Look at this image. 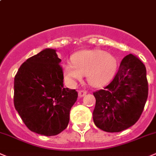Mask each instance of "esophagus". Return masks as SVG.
<instances>
[{
  "label": "esophagus",
  "instance_id": "34e87169",
  "mask_svg": "<svg viewBox=\"0 0 156 156\" xmlns=\"http://www.w3.org/2000/svg\"><path fill=\"white\" fill-rule=\"evenodd\" d=\"M86 94H87V91H84V90H81V91H78V96H79L80 98H82L83 96H85Z\"/></svg>",
  "mask_w": 156,
  "mask_h": 156
}]
</instances>
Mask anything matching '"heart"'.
Instances as JSON below:
<instances>
[{"instance_id":"1","label":"heart","mask_w":156,"mask_h":156,"mask_svg":"<svg viewBox=\"0 0 156 156\" xmlns=\"http://www.w3.org/2000/svg\"><path fill=\"white\" fill-rule=\"evenodd\" d=\"M71 63L64 66L67 79L73 83L85 75L88 84L94 87L106 84L116 68L115 58L101 50L80 51L72 56Z\"/></svg>"}]
</instances>
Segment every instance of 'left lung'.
I'll return each instance as SVG.
<instances>
[{
    "mask_svg": "<svg viewBox=\"0 0 156 156\" xmlns=\"http://www.w3.org/2000/svg\"><path fill=\"white\" fill-rule=\"evenodd\" d=\"M148 93L145 65L135 55H126L110 84L93 93L96 99L94 125L107 132H119L131 127L140 118Z\"/></svg>",
    "mask_w": 156,
    "mask_h": 156,
    "instance_id": "1",
    "label": "left lung"
}]
</instances>
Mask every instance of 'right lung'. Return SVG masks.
<instances>
[{
	"mask_svg": "<svg viewBox=\"0 0 156 156\" xmlns=\"http://www.w3.org/2000/svg\"><path fill=\"white\" fill-rule=\"evenodd\" d=\"M60 62L55 49H44L27 59L14 77L15 109L28 129L45 136L66 129L78 98L75 89L64 87Z\"/></svg>",
	"mask_w": 156,
	"mask_h": 156,
	"instance_id": "right-lung-1",
	"label": "right lung"
}]
</instances>
